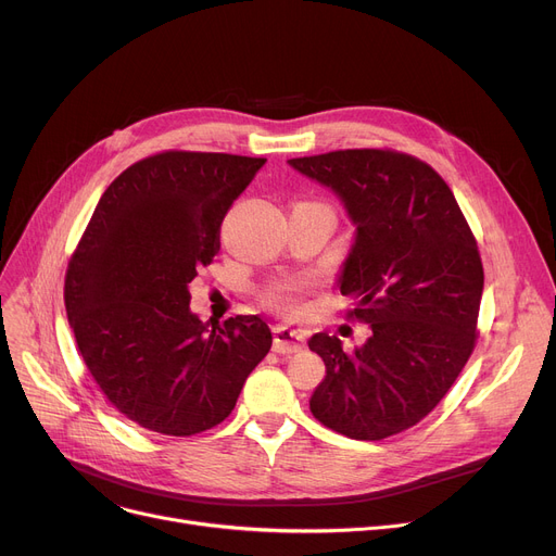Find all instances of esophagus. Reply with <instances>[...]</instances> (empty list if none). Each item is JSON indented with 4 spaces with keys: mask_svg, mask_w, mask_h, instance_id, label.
Instances as JSON below:
<instances>
[{
    "mask_svg": "<svg viewBox=\"0 0 556 556\" xmlns=\"http://www.w3.org/2000/svg\"><path fill=\"white\" fill-rule=\"evenodd\" d=\"M275 340H273V349L277 354H298L304 349L306 342V333L302 329H290V327H275L273 329Z\"/></svg>",
    "mask_w": 556,
    "mask_h": 556,
    "instance_id": "obj_1",
    "label": "esophagus"
}]
</instances>
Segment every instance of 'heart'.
<instances>
[{
	"label": "heart",
	"instance_id": "heart-1",
	"mask_svg": "<svg viewBox=\"0 0 556 556\" xmlns=\"http://www.w3.org/2000/svg\"><path fill=\"white\" fill-rule=\"evenodd\" d=\"M302 290H304V281H298V279L273 281L270 286H266V290H263L261 300L263 304L283 315H293L302 308Z\"/></svg>",
	"mask_w": 556,
	"mask_h": 556
}]
</instances>
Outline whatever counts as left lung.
<instances>
[{"instance_id":"obj_1","label":"left lung","mask_w":556,"mask_h":556,"mask_svg":"<svg viewBox=\"0 0 556 556\" xmlns=\"http://www.w3.org/2000/svg\"><path fill=\"white\" fill-rule=\"evenodd\" d=\"M288 164L329 187L356 225L338 286L371 329L352 354L329 333L308 340L327 365L311 413L352 440H386L432 413L473 352L478 243L442 175L413 155L352 149Z\"/></svg>"}]
</instances>
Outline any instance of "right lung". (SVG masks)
<instances>
[{"instance_id": "obj_1", "label": "right lung", "mask_w": 556, "mask_h": 556, "mask_svg": "<svg viewBox=\"0 0 556 556\" xmlns=\"http://www.w3.org/2000/svg\"><path fill=\"white\" fill-rule=\"evenodd\" d=\"M263 157L166 151L101 195L65 275L78 352L137 426L189 437L225 421L273 333L258 315L204 325L189 283L220 250V223Z\"/></svg>"}]
</instances>
